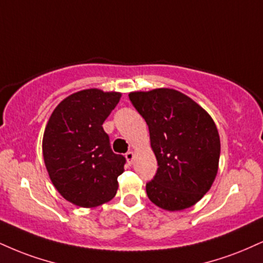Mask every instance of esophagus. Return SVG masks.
I'll return each instance as SVG.
<instances>
[{"label": "esophagus", "mask_w": 263, "mask_h": 263, "mask_svg": "<svg viewBox=\"0 0 263 263\" xmlns=\"http://www.w3.org/2000/svg\"><path fill=\"white\" fill-rule=\"evenodd\" d=\"M125 157H126V160H127L128 165H131L132 162H134V158H135L134 152H127V153L125 154Z\"/></svg>", "instance_id": "34e87169"}]
</instances>
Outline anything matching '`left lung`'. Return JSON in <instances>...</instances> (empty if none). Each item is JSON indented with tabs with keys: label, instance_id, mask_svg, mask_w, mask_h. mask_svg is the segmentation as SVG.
<instances>
[{
	"label": "left lung",
	"instance_id": "left-lung-1",
	"mask_svg": "<svg viewBox=\"0 0 263 263\" xmlns=\"http://www.w3.org/2000/svg\"><path fill=\"white\" fill-rule=\"evenodd\" d=\"M149 128L158 169L148 198L166 211L197 203L217 176L220 140L216 123L191 98L169 88L128 94Z\"/></svg>",
	"mask_w": 263,
	"mask_h": 263
}]
</instances>
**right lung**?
<instances>
[{"label":"right lung","instance_id":"add662e5","mask_svg":"<svg viewBox=\"0 0 263 263\" xmlns=\"http://www.w3.org/2000/svg\"><path fill=\"white\" fill-rule=\"evenodd\" d=\"M121 98L118 91L84 89L55 107L43 137L44 162L65 200L91 208L114 198L126 159L115 154L103 123Z\"/></svg>","mask_w":263,"mask_h":263}]
</instances>
